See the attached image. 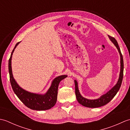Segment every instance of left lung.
<instances>
[{
  "mask_svg": "<svg viewBox=\"0 0 130 130\" xmlns=\"http://www.w3.org/2000/svg\"><path fill=\"white\" fill-rule=\"evenodd\" d=\"M110 40L114 43L115 46L116 47L119 54L120 55V63H121V69H120V73L119 79L118 80L117 84L113 87L111 90H109L107 93L104 94L103 95H102L100 98L96 99H88L84 98L82 96L79 92L78 89V82L75 80V95L77 99V101L79 103L82 104V106L89 107V108H96L100 107L106 105L108 103L111 101L112 99L114 98V96L116 95L118 91L119 90L121 87V84H122L123 76V60L122 55L121 54L120 47L118 45L117 41L114 37L108 36Z\"/></svg>",
  "mask_w": 130,
  "mask_h": 130,
  "instance_id": "left-lung-1",
  "label": "left lung"
}]
</instances>
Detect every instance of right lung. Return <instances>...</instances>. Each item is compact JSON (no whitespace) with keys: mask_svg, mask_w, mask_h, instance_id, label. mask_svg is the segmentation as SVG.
Returning <instances> with one entry per match:
<instances>
[{"mask_svg":"<svg viewBox=\"0 0 130 130\" xmlns=\"http://www.w3.org/2000/svg\"><path fill=\"white\" fill-rule=\"evenodd\" d=\"M19 43L20 42L17 43L14 48L13 50L8 63L10 82L14 92L18 96V98L23 102V103L30 109L36 110V111H44V110L50 109L56 103L58 87L60 82L62 79L67 78L68 76L63 75L55 78L52 82L51 87L45 94L33 93L27 92L22 89L17 83L15 79L13 78L12 66H11L13 53Z\"/></svg>","mask_w":130,"mask_h":130,"instance_id":"obj_1","label":"right lung"}]
</instances>
